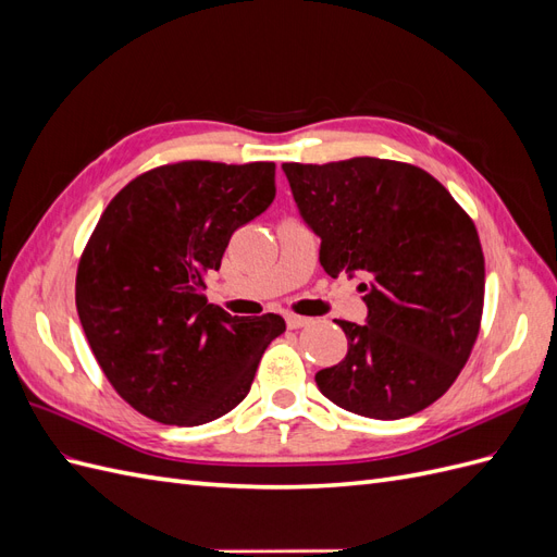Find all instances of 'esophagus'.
<instances>
[{"label":"esophagus","mask_w":557,"mask_h":557,"mask_svg":"<svg viewBox=\"0 0 557 557\" xmlns=\"http://www.w3.org/2000/svg\"><path fill=\"white\" fill-rule=\"evenodd\" d=\"M285 323H288L290 330H299L309 325V318L307 315H297V313H285Z\"/></svg>","instance_id":"esophagus-1"}]
</instances>
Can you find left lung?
Segmentation results:
<instances>
[{"label":"left lung","instance_id":"obj_1","mask_svg":"<svg viewBox=\"0 0 557 557\" xmlns=\"http://www.w3.org/2000/svg\"><path fill=\"white\" fill-rule=\"evenodd\" d=\"M283 172L320 237L325 272L362 276L367 325L334 320L348 352L315 374L320 393L379 420L423 411L458 379L479 336L485 262L474 221L407 162H285Z\"/></svg>","mask_w":557,"mask_h":557}]
</instances>
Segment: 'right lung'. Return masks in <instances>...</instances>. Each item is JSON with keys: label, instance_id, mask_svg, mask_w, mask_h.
Listing matches in <instances>:
<instances>
[{"label": "right lung", "instance_id": "1", "mask_svg": "<svg viewBox=\"0 0 557 557\" xmlns=\"http://www.w3.org/2000/svg\"><path fill=\"white\" fill-rule=\"evenodd\" d=\"M276 164L185 160L117 193L83 248L76 311L92 356L132 409L164 425H205L248 395L276 313L230 315L205 276L234 230L276 197Z\"/></svg>", "mask_w": 557, "mask_h": 557}]
</instances>
